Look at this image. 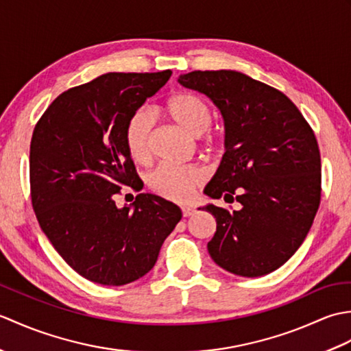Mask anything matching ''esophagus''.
Masks as SVG:
<instances>
[{"instance_id":"esophagus-1","label":"esophagus","mask_w":351,"mask_h":351,"mask_svg":"<svg viewBox=\"0 0 351 351\" xmlns=\"http://www.w3.org/2000/svg\"><path fill=\"white\" fill-rule=\"evenodd\" d=\"M193 213H195V210L190 206H182V215L184 217H190V215H193Z\"/></svg>"}]
</instances>
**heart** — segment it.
Wrapping results in <instances>:
<instances>
[{
  "instance_id": "b5f03b06",
  "label": "heart",
  "mask_w": 351,
  "mask_h": 351,
  "mask_svg": "<svg viewBox=\"0 0 351 351\" xmlns=\"http://www.w3.org/2000/svg\"><path fill=\"white\" fill-rule=\"evenodd\" d=\"M166 111L178 126L190 136L199 137L211 149L217 147V136L211 132L213 111L210 106L191 93H178L166 102ZM154 117L146 108L132 111L125 123L123 138L131 158L138 164H146L152 155ZM206 180L204 169L197 166H173L161 164L147 176V185L156 195L175 202L187 200L195 189Z\"/></svg>"
}]
</instances>
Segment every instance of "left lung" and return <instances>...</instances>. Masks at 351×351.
<instances>
[{
  "label": "left lung",
  "mask_w": 351,
  "mask_h": 351,
  "mask_svg": "<svg viewBox=\"0 0 351 351\" xmlns=\"http://www.w3.org/2000/svg\"><path fill=\"white\" fill-rule=\"evenodd\" d=\"M180 84L206 95L225 121L220 166L204 206L217 221L208 252L244 278L278 270L306 238L322 197V158L306 119L288 96L237 71H193Z\"/></svg>",
  "instance_id": "obj_1"
}]
</instances>
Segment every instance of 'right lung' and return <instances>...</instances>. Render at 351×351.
Returning a JSON list of instances; mask_svg holds the SVG:
<instances>
[{"label":"right lung","instance_id":"right-lung-1","mask_svg":"<svg viewBox=\"0 0 351 351\" xmlns=\"http://www.w3.org/2000/svg\"><path fill=\"white\" fill-rule=\"evenodd\" d=\"M171 71L110 72L52 101L29 145V187L37 221L80 276L121 287L155 265L181 220L175 204L140 193L117 208L122 185L141 189L123 131L132 111L167 83Z\"/></svg>","mask_w":351,"mask_h":351}]
</instances>
